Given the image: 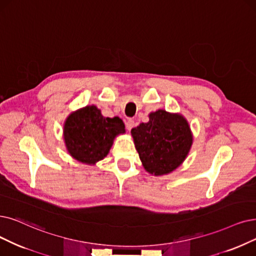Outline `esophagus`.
<instances>
[{"label": "esophagus", "mask_w": 256, "mask_h": 256, "mask_svg": "<svg viewBox=\"0 0 256 256\" xmlns=\"http://www.w3.org/2000/svg\"><path fill=\"white\" fill-rule=\"evenodd\" d=\"M134 125H136V122H134V120H132V118H128L126 120V128H127V130L130 131L132 128L134 127Z\"/></svg>", "instance_id": "34e87169"}]
</instances>
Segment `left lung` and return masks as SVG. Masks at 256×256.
I'll return each instance as SVG.
<instances>
[{
    "mask_svg": "<svg viewBox=\"0 0 256 256\" xmlns=\"http://www.w3.org/2000/svg\"><path fill=\"white\" fill-rule=\"evenodd\" d=\"M144 169L154 176L169 174L188 156L193 134L186 118L158 109L149 120L131 130Z\"/></svg>",
    "mask_w": 256,
    "mask_h": 256,
    "instance_id": "8db88e82",
    "label": "left lung"
}]
</instances>
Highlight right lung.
Segmentation results:
<instances>
[{"mask_svg":"<svg viewBox=\"0 0 256 256\" xmlns=\"http://www.w3.org/2000/svg\"><path fill=\"white\" fill-rule=\"evenodd\" d=\"M125 132L118 116L105 118L96 106L89 105L67 116L63 138L72 158L85 165H96L107 156L114 138Z\"/></svg>","mask_w":256,"mask_h":256,"instance_id":"right-lung-1","label":"right lung"}]
</instances>
